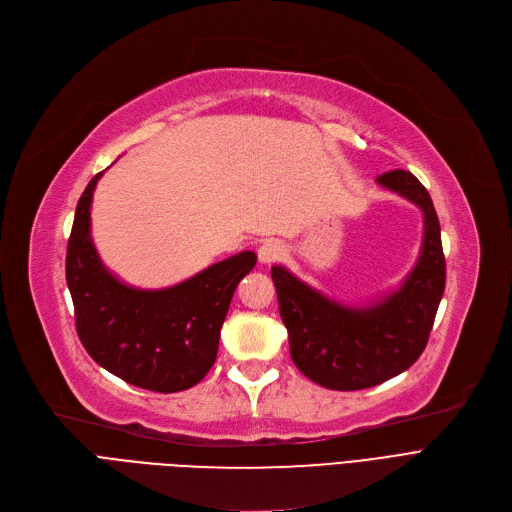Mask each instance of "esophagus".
<instances>
[{
	"mask_svg": "<svg viewBox=\"0 0 512 512\" xmlns=\"http://www.w3.org/2000/svg\"><path fill=\"white\" fill-rule=\"evenodd\" d=\"M284 253H286V249H284V245H282L280 240H265L263 245L259 247L257 255H259L261 263L270 265V263H276L278 259H282Z\"/></svg>",
	"mask_w": 512,
	"mask_h": 512,
	"instance_id": "34e87169",
	"label": "esophagus"
}]
</instances>
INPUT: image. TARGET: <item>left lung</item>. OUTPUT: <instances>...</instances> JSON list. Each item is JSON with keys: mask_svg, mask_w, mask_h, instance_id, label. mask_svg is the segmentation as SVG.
Returning a JSON list of instances; mask_svg holds the SVG:
<instances>
[{"mask_svg": "<svg viewBox=\"0 0 512 512\" xmlns=\"http://www.w3.org/2000/svg\"><path fill=\"white\" fill-rule=\"evenodd\" d=\"M378 184L423 211L421 253L398 290L367 307H346L286 267H272L290 357L309 380L330 390L371 388L409 369L423 353L444 294L446 261L432 197L407 170L386 172Z\"/></svg>", "mask_w": 512, "mask_h": 512, "instance_id": "1", "label": "left lung"}]
</instances>
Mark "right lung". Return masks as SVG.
Here are the masks:
<instances>
[{"label": "right lung", "instance_id": "add662e5", "mask_svg": "<svg viewBox=\"0 0 512 512\" xmlns=\"http://www.w3.org/2000/svg\"><path fill=\"white\" fill-rule=\"evenodd\" d=\"M101 174L80 195L68 238L66 282L78 338L97 365L132 386L164 394L193 388L215 363L232 294L257 255L242 251L161 290L122 284L105 270L91 240V201Z\"/></svg>", "mask_w": 512, "mask_h": 512}]
</instances>
